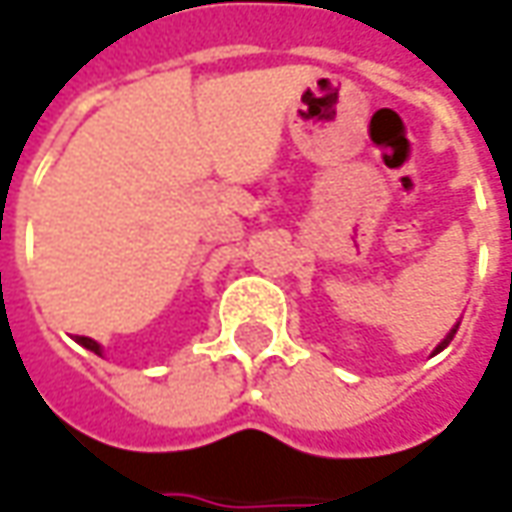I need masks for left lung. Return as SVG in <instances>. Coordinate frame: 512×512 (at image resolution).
Segmentation results:
<instances>
[{
  "instance_id": "8db88e82",
  "label": "left lung",
  "mask_w": 512,
  "mask_h": 512,
  "mask_svg": "<svg viewBox=\"0 0 512 512\" xmlns=\"http://www.w3.org/2000/svg\"><path fill=\"white\" fill-rule=\"evenodd\" d=\"M456 328H459V323H456ZM456 328H453V331H450L448 337H445V340H442V343H439V348H436V351H442V348H445V345H448L450 340H453V334H456Z\"/></svg>"
}]
</instances>
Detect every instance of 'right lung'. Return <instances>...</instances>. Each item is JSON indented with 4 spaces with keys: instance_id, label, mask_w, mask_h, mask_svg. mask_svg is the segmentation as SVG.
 <instances>
[{
    "instance_id": "right-lung-1",
    "label": "right lung",
    "mask_w": 512,
    "mask_h": 512,
    "mask_svg": "<svg viewBox=\"0 0 512 512\" xmlns=\"http://www.w3.org/2000/svg\"><path fill=\"white\" fill-rule=\"evenodd\" d=\"M76 343L84 345L87 351H93V354H101V345L96 343V340H90V337H76Z\"/></svg>"
}]
</instances>
